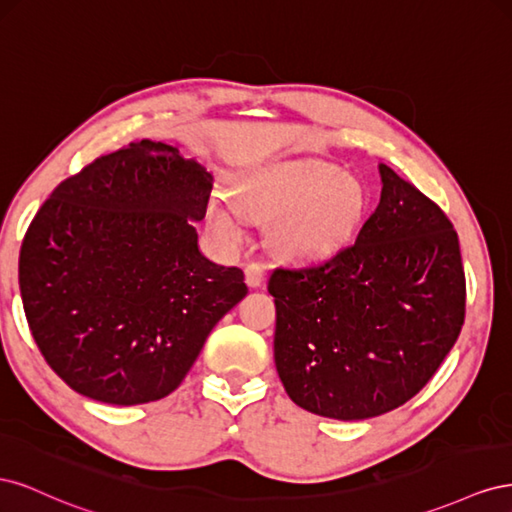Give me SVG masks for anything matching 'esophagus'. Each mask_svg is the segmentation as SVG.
<instances>
[{"mask_svg": "<svg viewBox=\"0 0 512 512\" xmlns=\"http://www.w3.org/2000/svg\"><path fill=\"white\" fill-rule=\"evenodd\" d=\"M243 273H245V284L250 288H260L262 282H265V267L258 265V262L247 265Z\"/></svg>", "mask_w": 512, "mask_h": 512, "instance_id": "esophagus-1", "label": "esophagus"}]
</instances>
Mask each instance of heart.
Returning <instances> with one entry per match:
<instances>
[{
    "label": "heart",
    "instance_id": "obj_1",
    "mask_svg": "<svg viewBox=\"0 0 512 512\" xmlns=\"http://www.w3.org/2000/svg\"><path fill=\"white\" fill-rule=\"evenodd\" d=\"M232 205L243 218L269 224L273 250L290 260L333 256L350 241L365 211V190L354 175L324 162L286 164L232 185ZM207 222L224 243L237 245L243 228L237 212L213 198Z\"/></svg>",
    "mask_w": 512,
    "mask_h": 512
}]
</instances>
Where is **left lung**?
Here are the masks:
<instances>
[{
  "instance_id": "1",
  "label": "left lung",
  "mask_w": 512,
  "mask_h": 512,
  "mask_svg": "<svg viewBox=\"0 0 512 512\" xmlns=\"http://www.w3.org/2000/svg\"><path fill=\"white\" fill-rule=\"evenodd\" d=\"M382 192L354 243L275 269V367L299 408L363 421L404 406L455 346L466 312L459 239L444 211L378 164Z\"/></svg>"
}]
</instances>
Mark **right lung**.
I'll return each instance as SVG.
<instances>
[{"instance_id": "right-lung-1", "label": "right lung", "mask_w": 512, "mask_h": 512, "mask_svg": "<svg viewBox=\"0 0 512 512\" xmlns=\"http://www.w3.org/2000/svg\"><path fill=\"white\" fill-rule=\"evenodd\" d=\"M211 173L149 138L61 181L29 224L19 286L36 344L70 389L113 406L173 393L245 294L198 247Z\"/></svg>"}]
</instances>
